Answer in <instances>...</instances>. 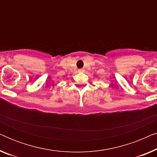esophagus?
I'll list each match as a JSON object with an SVG mask.
<instances>
[{
  "instance_id": "34e87169",
  "label": "esophagus",
  "mask_w": 157,
  "mask_h": 157,
  "mask_svg": "<svg viewBox=\"0 0 157 157\" xmlns=\"http://www.w3.org/2000/svg\"><path fill=\"white\" fill-rule=\"evenodd\" d=\"M78 71H80V72H83V71H84V70H83V68H80V69H78Z\"/></svg>"
}]
</instances>
